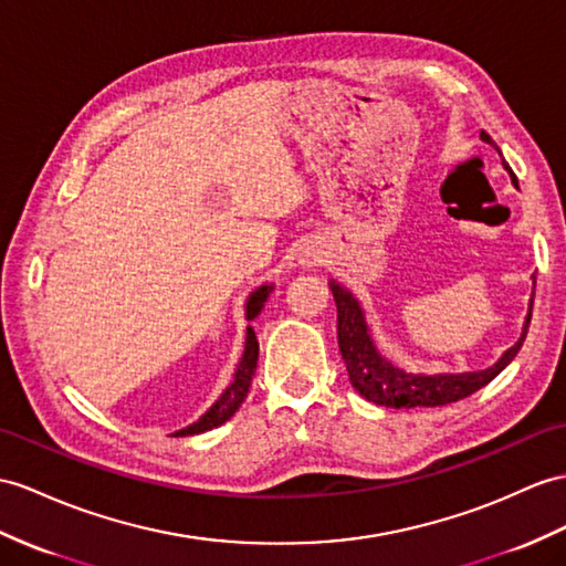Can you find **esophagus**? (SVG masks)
I'll return each mask as SVG.
<instances>
[{
	"label": "esophagus",
	"mask_w": 566,
	"mask_h": 566,
	"mask_svg": "<svg viewBox=\"0 0 566 566\" xmlns=\"http://www.w3.org/2000/svg\"><path fill=\"white\" fill-rule=\"evenodd\" d=\"M319 264H322L319 252H307L305 256L300 259V266H302V269H314V266H319Z\"/></svg>",
	"instance_id": "1"
}]
</instances>
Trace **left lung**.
<instances>
[{
	"mask_svg": "<svg viewBox=\"0 0 566 566\" xmlns=\"http://www.w3.org/2000/svg\"><path fill=\"white\" fill-rule=\"evenodd\" d=\"M480 139L497 148V144L490 139V134L480 132ZM497 154L502 156L500 148ZM502 165L509 172V177H512L514 187H518L516 175L512 172V168H509L504 158H502ZM328 287L336 300L338 348H340L343 360H346L350 384L357 394L367 398V401L377 406H387V408L447 406V403L461 401V398L475 394L482 387H488V384L497 377L521 350L523 338L528 334L531 310H533V297H531L526 322H523V328H521V338L512 348L504 350L500 360L492 367L478 369V371H457V375H451V371H442V375H412V371H406L398 365H394L387 355H381L375 338H371V331L365 319V310L348 287H343L334 279L328 281ZM533 287H535V275H533Z\"/></svg>",
	"mask_w": 566,
	"mask_h": 566,
	"instance_id": "1",
	"label": "left lung"
}]
</instances>
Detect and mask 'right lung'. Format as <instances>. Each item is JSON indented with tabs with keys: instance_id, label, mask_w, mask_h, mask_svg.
<instances>
[{
	"instance_id": "right-lung-1",
	"label": "right lung",
	"mask_w": 566,
	"mask_h": 566,
	"mask_svg": "<svg viewBox=\"0 0 566 566\" xmlns=\"http://www.w3.org/2000/svg\"><path fill=\"white\" fill-rule=\"evenodd\" d=\"M273 293V283H264L259 285L256 291L247 297L244 302V319L247 322H254L256 316L264 310L266 300ZM256 360H259V340L252 326H247V336H244V353L238 363L235 375H232L230 387L220 394L218 401L203 412V416L191 422L185 430H177L172 437H191V434H201V432H209L213 427L228 422L232 416H235V410L242 406V401L250 394L252 387V377H254V369H256Z\"/></svg>"
}]
</instances>
